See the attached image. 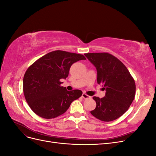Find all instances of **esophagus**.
Here are the masks:
<instances>
[{"mask_svg": "<svg viewBox=\"0 0 156 156\" xmlns=\"http://www.w3.org/2000/svg\"><path fill=\"white\" fill-rule=\"evenodd\" d=\"M82 97H83L84 99H89V98H90V96H89L88 95H87V94H84V93H83V94H82Z\"/></svg>", "mask_w": 156, "mask_h": 156, "instance_id": "esophagus-1", "label": "esophagus"}]
</instances>
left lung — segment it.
<instances>
[{
  "label": "left lung",
  "instance_id": "1",
  "mask_svg": "<svg viewBox=\"0 0 156 156\" xmlns=\"http://www.w3.org/2000/svg\"><path fill=\"white\" fill-rule=\"evenodd\" d=\"M97 69V83L104 87V98L94 96L95 109L90 111L96 119L111 122L119 119L128 109L135 96V83L120 60L107 53H86Z\"/></svg>",
  "mask_w": 156,
  "mask_h": 156
}]
</instances>
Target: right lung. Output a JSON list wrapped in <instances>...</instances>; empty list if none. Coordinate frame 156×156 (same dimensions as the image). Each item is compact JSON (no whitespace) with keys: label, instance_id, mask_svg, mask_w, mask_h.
Returning a JSON list of instances; mask_svg holds the SVG:
<instances>
[{"label":"right lung","instance_id":"1","mask_svg":"<svg viewBox=\"0 0 156 156\" xmlns=\"http://www.w3.org/2000/svg\"><path fill=\"white\" fill-rule=\"evenodd\" d=\"M81 54L54 51L41 56L29 67L23 77V92L32 111L45 119L66 111L72 102L81 97L80 90L68 91L61 80L69 74L72 65L85 60Z\"/></svg>","mask_w":156,"mask_h":156}]
</instances>
